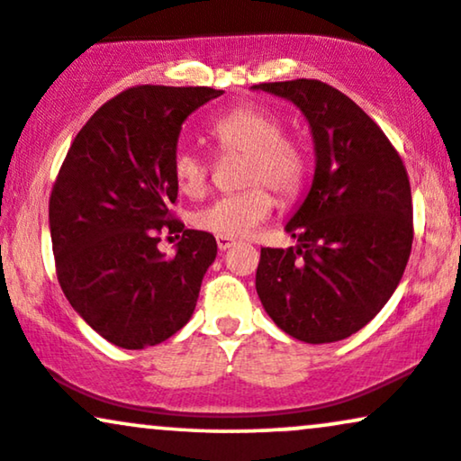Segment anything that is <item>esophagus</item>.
Returning <instances> with one entry per match:
<instances>
[{"label":"esophagus","mask_w":461,"mask_h":461,"mask_svg":"<svg viewBox=\"0 0 461 461\" xmlns=\"http://www.w3.org/2000/svg\"><path fill=\"white\" fill-rule=\"evenodd\" d=\"M220 250H229V248L235 246V240H229V237H215Z\"/></svg>","instance_id":"1"}]
</instances>
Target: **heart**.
Here are the masks:
<instances>
[{"mask_svg":"<svg viewBox=\"0 0 461 461\" xmlns=\"http://www.w3.org/2000/svg\"><path fill=\"white\" fill-rule=\"evenodd\" d=\"M283 121L272 112L254 105H240L224 112L209 124V135L221 153L246 155L240 194L215 198L194 213L200 230L218 237H246L272 213L274 200L261 185L280 198L300 194L308 175V155L300 140L283 133ZM209 161L192 146L178 144L172 155V175L185 196H200L209 181Z\"/></svg>","mask_w":461,"mask_h":461,"instance_id":"heart-1","label":"heart"}]
</instances>
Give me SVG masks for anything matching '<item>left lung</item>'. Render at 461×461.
I'll return each instance as SVG.
<instances>
[{
  "mask_svg": "<svg viewBox=\"0 0 461 461\" xmlns=\"http://www.w3.org/2000/svg\"><path fill=\"white\" fill-rule=\"evenodd\" d=\"M304 113L315 176L285 230L295 248H261L257 294L274 323L304 343L365 328L391 300L412 250V192L388 138L349 96L317 79L252 86Z\"/></svg>",
  "mask_w": 461,
  "mask_h": 461,
  "instance_id": "1",
  "label": "left lung"
}]
</instances>
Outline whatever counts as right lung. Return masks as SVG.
I'll return each mask as SVG.
<instances>
[{
  "instance_id": "right-lung-1",
  "label": "right lung",
  "mask_w": 461,
  "mask_h": 461,
  "mask_svg": "<svg viewBox=\"0 0 461 461\" xmlns=\"http://www.w3.org/2000/svg\"><path fill=\"white\" fill-rule=\"evenodd\" d=\"M224 90L135 86L92 113L49 198L59 286L88 326L122 349L164 343L192 317L218 243L170 218L181 124ZM161 231L182 237L167 259Z\"/></svg>"
}]
</instances>
